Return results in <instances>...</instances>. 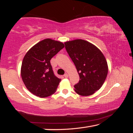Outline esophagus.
Listing matches in <instances>:
<instances>
[{"label": "esophagus", "mask_w": 133, "mask_h": 133, "mask_svg": "<svg viewBox=\"0 0 133 133\" xmlns=\"http://www.w3.org/2000/svg\"><path fill=\"white\" fill-rule=\"evenodd\" d=\"M64 77H66V78H67V77H69V75L67 73H65L64 75Z\"/></svg>", "instance_id": "obj_1"}]
</instances>
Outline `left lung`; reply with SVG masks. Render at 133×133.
<instances>
[{
  "label": "left lung",
  "instance_id": "8db88e82",
  "mask_svg": "<svg viewBox=\"0 0 133 133\" xmlns=\"http://www.w3.org/2000/svg\"><path fill=\"white\" fill-rule=\"evenodd\" d=\"M64 44L79 75V82L74 85L75 91L83 96L94 94L101 88L107 76L108 66L104 55L94 45L82 39Z\"/></svg>",
  "mask_w": 133,
  "mask_h": 133
}]
</instances>
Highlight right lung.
Segmentation results:
<instances>
[{
  "label": "right lung",
  "mask_w": 133,
  "mask_h": 133,
  "mask_svg": "<svg viewBox=\"0 0 133 133\" xmlns=\"http://www.w3.org/2000/svg\"><path fill=\"white\" fill-rule=\"evenodd\" d=\"M64 47L62 42L46 39L37 43L24 56L21 76L26 88L34 95L44 98L56 91L61 79L54 73L50 60Z\"/></svg>",
  "instance_id": "obj_1"
}]
</instances>
